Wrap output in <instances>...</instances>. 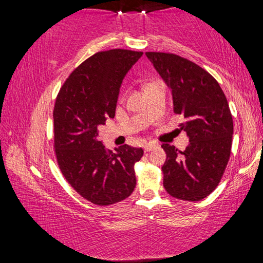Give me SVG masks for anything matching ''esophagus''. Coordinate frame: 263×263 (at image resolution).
I'll use <instances>...</instances> for the list:
<instances>
[{"mask_svg":"<svg viewBox=\"0 0 263 263\" xmlns=\"http://www.w3.org/2000/svg\"><path fill=\"white\" fill-rule=\"evenodd\" d=\"M157 147H158L157 144H153V142H147V144L144 145V151L145 152H149V151H152Z\"/></svg>","mask_w":263,"mask_h":263,"instance_id":"obj_1","label":"esophagus"}]
</instances>
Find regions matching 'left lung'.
I'll return each instance as SVG.
<instances>
[{
	"mask_svg": "<svg viewBox=\"0 0 263 263\" xmlns=\"http://www.w3.org/2000/svg\"><path fill=\"white\" fill-rule=\"evenodd\" d=\"M171 89L174 112L189 138L183 152L163 144V186L173 197L201 201L220 182L232 146L233 119L228 100L212 75L198 65L171 53L146 52Z\"/></svg>",
	"mask_w": 263,
	"mask_h": 263,
	"instance_id": "obj_1",
	"label": "left lung"
}]
</instances>
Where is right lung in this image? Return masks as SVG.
I'll return each mask as SVG.
<instances>
[{
  "instance_id": "1",
  "label": "right lung",
  "mask_w": 263,
  "mask_h": 263,
  "mask_svg": "<svg viewBox=\"0 0 263 263\" xmlns=\"http://www.w3.org/2000/svg\"><path fill=\"white\" fill-rule=\"evenodd\" d=\"M141 55L128 50L96 53L73 70L57 97L58 164L74 190L96 205L121 202L136 188L135 163L144 151L128 145L105 149L97 128L115 117L123 80Z\"/></svg>"
}]
</instances>
